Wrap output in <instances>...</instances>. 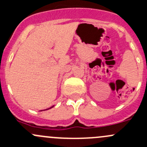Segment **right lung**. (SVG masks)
Here are the masks:
<instances>
[{
  "mask_svg": "<svg viewBox=\"0 0 147 147\" xmlns=\"http://www.w3.org/2000/svg\"><path fill=\"white\" fill-rule=\"evenodd\" d=\"M53 106H51V108H50V109H51V108H53ZM48 109H46V110H48Z\"/></svg>",
  "mask_w": 147,
  "mask_h": 147,
  "instance_id": "obj_1",
  "label": "right lung"
}]
</instances>
